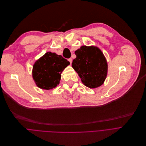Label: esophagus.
Masks as SVG:
<instances>
[{
    "label": "esophagus",
    "instance_id": "obj_1",
    "mask_svg": "<svg viewBox=\"0 0 146 146\" xmlns=\"http://www.w3.org/2000/svg\"><path fill=\"white\" fill-rule=\"evenodd\" d=\"M68 61L70 62V64H71V63H72V59H71V58H70V59H68Z\"/></svg>",
    "mask_w": 146,
    "mask_h": 146
}]
</instances>
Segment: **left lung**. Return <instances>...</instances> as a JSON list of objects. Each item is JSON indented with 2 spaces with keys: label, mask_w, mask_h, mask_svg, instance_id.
<instances>
[{
  "label": "left lung",
  "mask_w": 146,
  "mask_h": 146,
  "mask_svg": "<svg viewBox=\"0 0 146 146\" xmlns=\"http://www.w3.org/2000/svg\"><path fill=\"white\" fill-rule=\"evenodd\" d=\"M76 57L72 67L78 74L82 83L90 88H96L105 81L108 64L104 54L95 46H82L75 52Z\"/></svg>",
  "instance_id": "obj_1"
}]
</instances>
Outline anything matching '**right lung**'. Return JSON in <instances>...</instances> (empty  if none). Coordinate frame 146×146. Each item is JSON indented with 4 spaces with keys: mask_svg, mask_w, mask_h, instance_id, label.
Segmentation results:
<instances>
[{
    "mask_svg": "<svg viewBox=\"0 0 146 146\" xmlns=\"http://www.w3.org/2000/svg\"><path fill=\"white\" fill-rule=\"evenodd\" d=\"M69 64L62 56L47 52L35 63L33 78L40 88L52 89L59 84L62 72Z\"/></svg>",
    "mask_w": 146,
    "mask_h": 146,
    "instance_id": "obj_1",
    "label": "right lung"
}]
</instances>
